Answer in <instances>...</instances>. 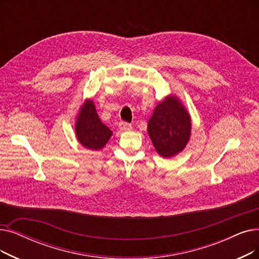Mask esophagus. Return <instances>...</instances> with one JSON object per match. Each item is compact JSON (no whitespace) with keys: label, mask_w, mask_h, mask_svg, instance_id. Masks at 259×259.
Listing matches in <instances>:
<instances>
[{"label":"esophagus","mask_w":259,"mask_h":259,"mask_svg":"<svg viewBox=\"0 0 259 259\" xmlns=\"http://www.w3.org/2000/svg\"><path fill=\"white\" fill-rule=\"evenodd\" d=\"M118 129L120 130V131H130L131 129H132V126L130 125V123H128V122H125V121H121V122H119V125H118Z\"/></svg>","instance_id":"esophagus-1"}]
</instances>
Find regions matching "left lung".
Returning <instances> with one entry per match:
<instances>
[{"mask_svg":"<svg viewBox=\"0 0 259 259\" xmlns=\"http://www.w3.org/2000/svg\"><path fill=\"white\" fill-rule=\"evenodd\" d=\"M147 131L156 152L169 159L186 147L192 134V117L179 97L169 94L154 108Z\"/></svg>","mask_w":259,"mask_h":259,"instance_id":"1","label":"left lung"}]
</instances>
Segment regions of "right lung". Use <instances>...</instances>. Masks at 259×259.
Returning a JSON list of instances; mask_svg holds the SVG:
<instances>
[{"mask_svg":"<svg viewBox=\"0 0 259 259\" xmlns=\"http://www.w3.org/2000/svg\"><path fill=\"white\" fill-rule=\"evenodd\" d=\"M75 133L78 142L90 150L103 149L112 137V131L100 120L92 99H85L79 108L75 120Z\"/></svg>","mask_w":259,"mask_h":259,"instance_id":"1","label":"right lung"}]
</instances>
